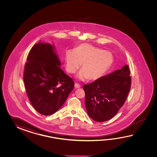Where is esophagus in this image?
Wrapping results in <instances>:
<instances>
[{"label": "esophagus", "instance_id": "esophagus-1", "mask_svg": "<svg viewBox=\"0 0 157 157\" xmlns=\"http://www.w3.org/2000/svg\"><path fill=\"white\" fill-rule=\"evenodd\" d=\"M81 86H80V84L78 83H75V87L76 88V89H78V88H80Z\"/></svg>", "mask_w": 157, "mask_h": 157}]
</instances>
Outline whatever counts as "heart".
Instances as JSON below:
<instances>
[{
    "label": "heart",
    "mask_w": 157,
    "mask_h": 157,
    "mask_svg": "<svg viewBox=\"0 0 157 157\" xmlns=\"http://www.w3.org/2000/svg\"><path fill=\"white\" fill-rule=\"evenodd\" d=\"M113 55L108 51L82 44L74 50L66 52V70L69 74H75L81 64V70L77 75L81 80L88 78L96 80L103 77L112 67Z\"/></svg>",
    "instance_id": "heart-1"
}]
</instances>
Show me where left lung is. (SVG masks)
<instances>
[{
	"mask_svg": "<svg viewBox=\"0 0 157 157\" xmlns=\"http://www.w3.org/2000/svg\"><path fill=\"white\" fill-rule=\"evenodd\" d=\"M128 65L85 84V107L88 115L97 122L109 120L123 106L131 85Z\"/></svg>",
	"mask_w": 157,
	"mask_h": 157,
	"instance_id": "1",
	"label": "left lung"
}]
</instances>
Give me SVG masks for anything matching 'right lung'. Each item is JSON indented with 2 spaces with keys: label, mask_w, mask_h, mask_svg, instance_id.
I'll list each match as a JSON object with an SVG mask.
<instances>
[{
  "label": "right lung",
  "mask_w": 157,
  "mask_h": 157,
  "mask_svg": "<svg viewBox=\"0 0 157 157\" xmlns=\"http://www.w3.org/2000/svg\"><path fill=\"white\" fill-rule=\"evenodd\" d=\"M54 49L53 45L39 41L30 50L25 65L27 95L35 110L44 116L56 112L74 87L72 78L60 68Z\"/></svg>",
  "instance_id": "1"
}]
</instances>
